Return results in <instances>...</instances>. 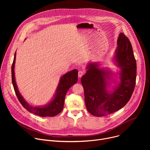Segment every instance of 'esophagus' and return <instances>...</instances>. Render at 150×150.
I'll return each instance as SVG.
<instances>
[{"label":"esophagus","mask_w":150,"mask_h":150,"mask_svg":"<svg viewBox=\"0 0 150 150\" xmlns=\"http://www.w3.org/2000/svg\"><path fill=\"white\" fill-rule=\"evenodd\" d=\"M84 74V71H79L78 72V76L79 78H81L82 76Z\"/></svg>","instance_id":"34e87169"}]
</instances>
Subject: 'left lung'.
<instances>
[{"label":"left lung","mask_w":150,"mask_h":150,"mask_svg":"<svg viewBox=\"0 0 150 150\" xmlns=\"http://www.w3.org/2000/svg\"><path fill=\"white\" fill-rule=\"evenodd\" d=\"M117 42L114 59L120 69V82L113 91L107 90L110 85L107 80L110 79L112 72L100 69L98 63H90L81 78L86 108L95 116H103L122 109L129 101L135 88L137 63L131 43L123 33Z\"/></svg>","instance_id":"left-lung-1"}]
</instances>
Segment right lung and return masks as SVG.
<instances>
[{"label": "right lung", "instance_id": "1", "mask_svg": "<svg viewBox=\"0 0 150 150\" xmlns=\"http://www.w3.org/2000/svg\"><path fill=\"white\" fill-rule=\"evenodd\" d=\"M16 52L12 65V81L15 94L21 104L28 112L41 117H53L60 113L63 108L64 102L66 94L68 90L78 81V71L74 69L63 75L60 79L58 87L53 99L48 104L44 106L33 107L25 100L21 95L18 89L15 81L14 68L15 63Z\"/></svg>", "mask_w": 150, "mask_h": 150}]
</instances>
